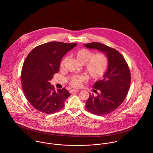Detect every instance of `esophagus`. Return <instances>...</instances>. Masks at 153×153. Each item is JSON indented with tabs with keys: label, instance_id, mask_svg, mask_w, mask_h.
Listing matches in <instances>:
<instances>
[{
	"label": "esophagus",
	"instance_id": "obj_1",
	"mask_svg": "<svg viewBox=\"0 0 153 153\" xmlns=\"http://www.w3.org/2000/svg\"><path fill=\"white\" fill-rule=\"evenodd\" d=\"M78 92V89H73L71 90V92Z\"/></svg>",
	"mask_w": 153,
	"mask_h": 153
}]
</instances>
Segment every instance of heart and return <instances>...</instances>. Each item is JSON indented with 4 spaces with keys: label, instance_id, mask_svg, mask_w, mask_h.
<instances>
[{
    "label": "heart",
    "instance_id": "heart-1",
    "mask_svg": "<svg viewBox=\"0 0 153 153\" xmlns=\"http://www.w3.org/2000/svg\"><path fill=\"white\" fill-rule=\"evenodd\" d=\"M93 52L87 49L77 51L74 53L76 61L85 66V71L88 75L92 79L101 78L107 71L108 67V59L102 53L94 55ZM66 58H64L61 62V66L63 67ZM87 78L83 75L74 76L70 81V84L74 87H80Z\"/></svg>",
    "mask_w": 153,
    "mask_h": 153
}]
</instances>
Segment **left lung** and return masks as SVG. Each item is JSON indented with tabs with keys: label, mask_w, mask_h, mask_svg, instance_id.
Masks as SVG:
<instances>
[{
	"label": "left lung",
	"mask_w": 153,
	"mask_h": 153,
	"mask_svg": "<svg viewBox=\"0 0 153 153\" xmlns=\"http://www.w3.org/2000/svg\"><path fill=\"white\" fill-rule=\"evenodd\" d=\"M89 49L104 53L108 59V68L102 80L95 82L94 88L100 91L94 96L89 94L85 107L92 114L101 115L117 109L125 100L131 83L130 71L125 59L117 50L104 44H84ZM97 91V90H95Z\"/></svg>",
	"instance_id": "left-lung-1"
}]
</instances>
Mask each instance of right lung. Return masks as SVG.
<instances>
[{
  "label": "right lung",
  "instance_id": "add662e5",
  "mask_svg": "<svg viewBox=\"0 0 153 153\" xmlns=\"http://www.w3.org/2000/svg\"><path fill=\"white\" fill-rule=\"evenodd\" d=\"M76 45L50 42L36 46L27 56L22 67V86L34 108L49 114L64 107L69 92L64 88L55 91L49 81L59 72L63 56Z\"/></svg>",
  "mask_w": 153,
  "mask_h": 153
}]
</instances>
